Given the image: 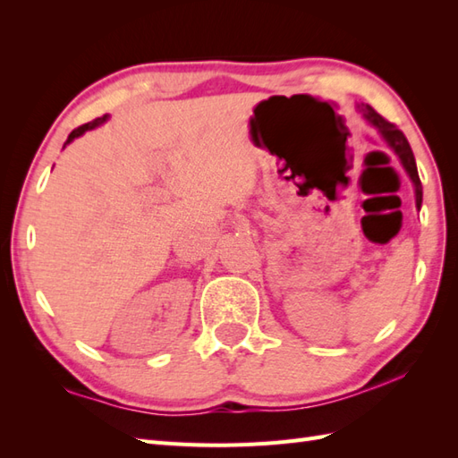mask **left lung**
Here are the masks:
<instances>
[{"label":"left lung","mask_w":458,"mask_h":458,"mask_svg":"<svg viewBox=\"0 0 458 458\" xmlns=\"http://www.w3.org/2000/svg\"><path fill=\"white\" fill-rule=\"evenodd\" d=\"M359 111L372 127H376V131H378L382 139L386 140V145H388L395 152V157L400 158L402 166L405 168V172H408L411 182H413V186H415V206H418V209H420L421 199H423V188H421L418 166H415V158H413V152H411L408 139H405V135L394 123L386 121L380 114H376L370 106L362 104V106H359Z\"/></svg>","instance_id":"left-lung-1"}]
</instances>
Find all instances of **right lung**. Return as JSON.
I'll use <instances>...</instances> for the list:
<instances>
[{
    "mask_svg": "<svg viewBox=\"0 0 458 458\" xmlns=\"http://www.w3.org/2000/svg\"><path fill=\"white\" fill-rule=\"evenodd\" d=\"M107 119V115H104V117H98V119H94V121H89V123H86V125H80L78 129H74L72 131V133H70L68 135V140H66V145L68 143H72V140L76 139V137H80V135H84L86 133V131H89V129H96L98 125H101V123H104V121Z\"/></svg>",
    "mask_w": 458,
    "mask_h": 458,
    "instance_id": "1",
    "label": "right lung"
}]
</instances>
